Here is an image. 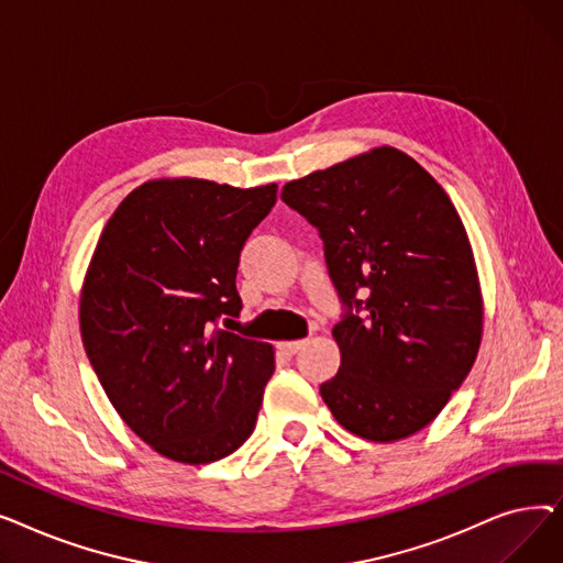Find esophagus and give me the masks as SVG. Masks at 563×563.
I'll return each mask as SVG.
<instances>
[{"mask_svg": "<svg viewBox=\"0 0 563 563\" xmlns=\"http://www.w3.org/2000/svg\"><path fill=\"white\" fill-rule=\"evenodd\" d=\"M306 346V340H294V342H280L278 349L285 353V356H297V353Z\"/></svg>", "mask_w": 563, "mask_h": 563, "instance_id": "obj_1", "label": "esophagus"}]
</instances>
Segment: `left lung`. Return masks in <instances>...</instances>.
Here are the masks:
<instances>
[{
    "label": "left lung",
    "mask_w": 563,
    "mask_h": 563,
    "mask_svg": "<svg viewBox=\"0 0 563 563\" xmlns=\"http://www.w3.org/2000/svg\"><path fill=\"white\" fill-rule=\"evenodd\" d=\"M319 230L344 306L342 361L321 399L351 433L393 442L424 429L475 365L484 308L456 207L406 153L383 145L287 183Z\"/></svg>",
    "instance_id": "left-lung-1"
}]
</instances>
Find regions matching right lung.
<instances>
[{
  "label": "right lung",
  "mask_w": 563,
  "mask_h": 563,
  "mask_svg": "<svg viewBox=\"0 0 563 563\" xmlns=\"http://www.w3.org/2000/svg\"><path fill=\"white\" fill-rule=\"evenodd\" d=\"M276 191L153 180L100 234L79 301L81 342L118 416L166 459L212 463L255 429L274 346L232 333L236 266Z\"/></svg>",
  "instance_id": "obj_1"
}]
</instances>
